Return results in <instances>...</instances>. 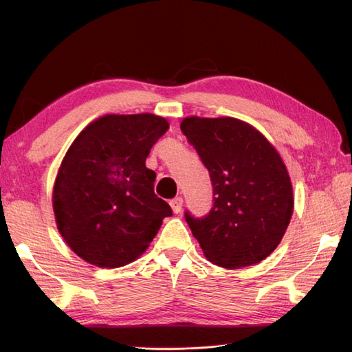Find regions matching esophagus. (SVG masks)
<instances>
[{"mask_svg":"<svg viewBox=\"0 0 352 352\" xmlns=\"http://www.w3.org/2000/svg\"><path fill=\"white\" fill-rule=\"evenodd\" d=\"M170 207H172V212L174 213H180L182 212V207H183V199L178 197V198H174L170 199Z\"/></svg>","mask_w":352,"mask_h":352,"instance_id":"34e87169","label":"esophagus"}]
</instances>
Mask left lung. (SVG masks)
Returning a JSON list of instances; mask_svg holds the SVG:
<instances>
[{"instance_id":"1","label":"left lung","mask_w":352,"mask_h":352,"mask_svg":"<svg viewBox=\"0 0 352 352\" xmlns=\"http://www.w3.org/2000/svg\"><path fill=\"white\" fill-rule=\"evenodd\" d=\"M213 186L203 218L184 213L212 263L239 269L260 263L286 233L294 190L280 154L252 125L236 118H184L180 125Z\"/></svg>"}]
</instances>
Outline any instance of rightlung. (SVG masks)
Here are the masks:
<instances>
[{"label": "right lung", "mask_w": 352, "mask_h": 352, "mask_svg": "<svg viewBox=\"0 0 352 352\" xmlns=\"http://www.w3.org/2000/svg\"><path fill=\"white\" fill-rule=\"evenodd\" d=\"M169 124L151 113L106 115L72 142L52 190L57 228L78 257L100 267L131 263L172 214L145 166Z\"/></svg>", "instance_id": "1"}]
</instances>
